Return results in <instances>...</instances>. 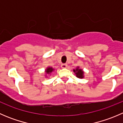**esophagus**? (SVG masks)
<instances>
[{"mask_svg": "<svg viewBox=\"0 0 123 123\" xmlns=\"http://www.w3.org/2000/svg\"><path fill=\"white\" fill-rule=\"evenodd\" d=\"M67 65L66 64H62L61 65L62 68H67Z\"/></svg>", "mask_w": 123, "mask_h": 123, "instance_id": "34e87169", "label": "esophagus"}]
</instances>
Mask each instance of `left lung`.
Listing matches in <instances>:
<instances>
[{
  "mask_svg": "<svg viewBox=\"0 0 123 123\" xmlns=\"http://www.w3.org/2000/svg\"><path fill=\"white\" fill-rule=\"evenodd\" d=\"M73 72L75 73V76L79 79H83L85 77V72L82 69L80 68V67H77L75 69H73Z\"/></svg>",
  "mask_w": 123,
  "mask_h": 123,
  "instance_id": "8db88e82",
  "label": "left lung"
}]
</instances>
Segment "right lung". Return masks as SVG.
<instances>
[{
  "label": "right lung",
  "mask_w": 123,
  "mask_h": 123,
  "mask_svg": "<svg viewBox=\"0 0 123 123\" xmlns=\"http://www.w3.org/2000/svg\"><path fill=\"white\" fill-rule=\"evenodd\" d=\"M54 70L55 69L51 67H48L45 69V71H44V73H45V75H45V77L46 78L48 77L49 76H50Z\"/></svg>",
  "instance_id": "right-lung-1"
}]
</instances>
